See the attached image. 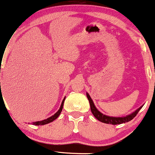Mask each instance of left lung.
<instances>
[{
    "label": "left lung",
    "mask_w": 155,
    "mask_h": 155,
    "mask_svg": "<svg viewBox=\"0 0 155 155\" xmlns=\"http://www.w3.org/2000/svg\"><path fill=\"white\" fill-rule=\"evenodd\" d=\"M87 97L89 102H90V109L92 114L94 115V117L97 119V120H99L101 122H104L106 124H120L122 123H125V122H129V121L132 120L136 116L137 114L138 113V111H140V108L143 107V106H141L140 107L137 108L135 111H133V113H131L130 114L126 115L124 117H110L107 116V115L104 114L103 113H101V111H98L97 108L95 107V104H94L93 101L92 100L91 97L89 95V93L87 92Z\"/></svg>",
    "instance_id": "1"
}]
</instances>
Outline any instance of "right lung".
<instances>
[{"label":"right lung","instance_id":"obj_1","mask_svg":"<svg viewBox=\"0 0 155 155\" xmlns=\"http://www.w3.org/2000/svg\"><path fill=\"white\" fill-rule=\"evenodd\" d=\"M65 97H64L63 101H62L61 106H60L59 110H58V111H57L54 115H52L51 117H49V118L46 119V120H41V121H38V122H33V123H32V124H35V125H44V124H47L48 123H50V122H53V121L56 120V119L60 116V113H61L62 110H63V104H64V101H65Z\"/></svg>","mask_w":155,"mask_h":155}]
</instances>
